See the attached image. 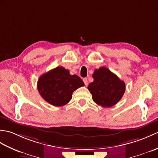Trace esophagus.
Segmentation results:
<instances>
[{"label": "esophagus", "mask_w": 158, "mask_h": 158, "mask_svg": "<svg viewBox=\"0 0 158 158\" xmlns=\"http://www.w3.org/2000/svg\"><path fill=\"white\" fill-rule=\"evenodd\" d=\"M83 82H84V83H85V85H88V79H87V78H83Z\"/></svg>", "instance_id": "esophagus-1"}]
</instances>
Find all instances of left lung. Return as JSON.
Instances as JSON below:
<instances>
[{
    "label": "left lung",
    "mask_w": 158,
    "mask_h": 158,
    "mask_svg": "<svg viewBox=\"0 0 158 158\" xmlns=\"http://www.w3.org/2000/svg\"><path fill=\"white\" fill-rule=\"evenodd\" d=\"M92 77L94 81L89 83L88 89L97 105L110 107L122 98L126 90L125 83L110 70L100 67L94 70Z\"/></svg>",
    "instance_id": "8db88e82"
}]
</instances>
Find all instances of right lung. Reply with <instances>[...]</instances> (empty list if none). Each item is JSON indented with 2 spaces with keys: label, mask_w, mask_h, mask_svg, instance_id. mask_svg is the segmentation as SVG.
Here are the masks:
<instances>
[{
  "label": "right lung",
  "mask_w": 158,
  "mask_h": 158,
  "mask_svg": "<svg viewBox=\"0 0 158 158\" xmlns=\"http://www.w3.org/2000/svg\"><path fill=\"white\" fill-rule=\"evenodd\" d=\"M83 85L79 77L71 75L69 70L58 66L39 77L37 89L45 101L53 106H61L71 100L75 90Z\"/></svg>",
  "instance_id": "obj_1"
}]
</instances>
